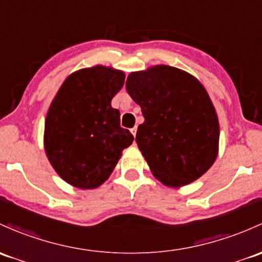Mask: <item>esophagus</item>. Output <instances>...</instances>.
Masks as SVG:
<instances>
[{
  "label": "esophagus",
  "instance_id": "esophagus-1",
  "mask_svg": "<svg viewBox=\"0 0 262 262\" xmlns=\"http://www.w3.org/2000/svg\"><path fill=\"white\" fill-rule=\"evenodd\" d=\"M130 132H132V134H133V136L136 137V136H137V126H134V128H132Z\"/></svg>",
  "mask_w": 262,
  "mask_h": 262
}]
</instances>
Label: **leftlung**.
<instances>
[{"label":"left lung","instance_id":"8db88e82","mask_svg":"<svg viewBox=\"0 0 262 262\" xmlns=\"http://www.w3.org/2000/svg\"><path fill=\"white\" fill-rule=\"evenodd\" d=\"M125 89L142 108L136 140L157 180L182 187L205 174L219 153L220 126L203 85L159 65L129 74Z\"/></svg>","mask_w":262,"mask_h":262}]
</instances>
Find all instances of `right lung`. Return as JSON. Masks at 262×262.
<instances>
[{
  "mask_svg": "<svg viewBox=\"0 0 262 262\" xmlns=\"http://www.w3.org/2000/svg\"><path fill=\"white\" fill-rule=\"evenodd\" d=\"M123 71L82 69L62 82L45 120L43 144L51 166L65 182L96 188L109 178L134 137L120 126L112 99L123 88Z\"/></svg>",
  "mask_w": 262,
  "mask_h": 262,
  "instance_id": "add662e5",
  "label": "right lung"
}]
</instances>
